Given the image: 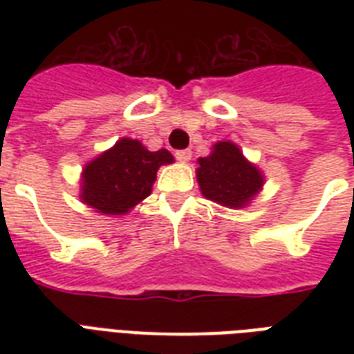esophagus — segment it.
<instances>
[{
    "label": "esophagus",
    "instance_id": "obj_1",
    "mask_svg": "<svg viewBox=\"0 0 354 354\" xmlns=\"http://www.w3.org/2000/svg\"><path fill=\"white\" fill-rule=\"evenodd\" d=\"M174 156H176V160L180 161V163H187V161L191 160V156H193V154H191V150L187 149V150H178Z\"/></svg>",
    "mask_w": 354,
    "mask_h": 354
}]
</instances>
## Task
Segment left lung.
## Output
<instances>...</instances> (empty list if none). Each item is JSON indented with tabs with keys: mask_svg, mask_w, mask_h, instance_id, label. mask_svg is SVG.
I'll return each mask as SVG.
<instances>
[{
	"mask_svg": "<svg viewBox=\"0 0 354 354\" xmlns=\"http://www.w3.org/2000/svg\"><path fill=\"white\" fill-rule=\"evenodd\" d=\"M196 163L200 193L215 204L242 209L263 191L264 174L233 141H216L211 154L198 158Z\"/></svg>",
	"mask_w": 354,
	"mask_h": 354,
	"instance_id": "obj_1",
	"label": "left lung"
}]
</instances>
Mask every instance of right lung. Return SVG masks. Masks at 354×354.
I'll list each match as a JSON object with an SVG mask.
<instances>
[{
  "label": "right lung",
  "mask_w": 354,
  "mask_h": 354,
  "mask_svg": "<svg viewBox=\"0 0 354 354\" xmlns=\"http://www.w3.org/2000/svg\"><path fill=\"white\" fill-rule=\"evenodd\" d=\"M171 163L167 149L152 152L139 139L121 138L84 165L80 200L101 215H128L152 193L158 169Z\"/></svg>",
  "instance_id": "right-lung-1"
}]
</instances>
